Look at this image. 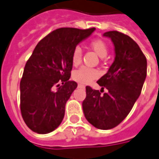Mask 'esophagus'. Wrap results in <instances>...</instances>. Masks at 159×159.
<instances>
[{"label": "esophagus", "mask_w": 159, "mask_h": 159, "mask_svg": "<svg viewBox=\"0 0 159 159\" xmlns=\"http://www.w3.org/2000/svg\"><path fill=\"white\" fill-rule=\"evenodd\" d=\"M78 87H80V88H84V84H78Z\"/></svg>", "instance_id": "1"}]
</instances>
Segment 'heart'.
Segmentation results:
<instances>
[{
	"instance_id": "1",
	"label": "heart",
	"mask_w": 159,
	"mask_h": 159,
	"mask_svg": "<svg viewBox=\"0 0 159 159\" xmlns=\"http://www.w3.org/2000/svg\"><path fill=\"white\" fill-rule=\"evenodd\" d=\"M90 46L100 58L106 57L108 53V46L103 40L96 39L90 43ZM72 63L74 66L79 65L82 61V50L80 47H75L72 53ZM100 73L94 68H90L86 66H82L73 73V78L82 84H88L92 80L99 77Z\"/></svg>"
}]
</instances>
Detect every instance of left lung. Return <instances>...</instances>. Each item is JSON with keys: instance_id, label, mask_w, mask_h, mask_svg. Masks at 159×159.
Returning a JSON list of instances; mask_svg holds the SVG:
<instances>
[{"instance_id": "1", "label": "left lung", "mask_w": 159, "mask_h": 159, "mask_svg": "<svg viewBox=\"0 0 159 159\" xmlns=\"http://www.w3.org/2000/svg\"><path fill=\"white\" fill-rule=\"evenodd\" d=\"M112 40L116 57L107 74L98 80L101 91L86 86L83 110L94 127L108 130L118 125L130 113L142 93L147 75V59L139 45L118 31L106 32ZM106 88L108 93H103Z\"/></svg>"}]
</instances>
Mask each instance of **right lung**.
<instances>
[{
    "instance_id": "add662e5",
    "label": "right lung",
    "mask_w": 159,
    "mask_h": 159,
    "mask_svg": "<svg viewBox=\"0 0 159 159\" xmlns=\"http://www.w3.org/2000/svg\"><path fill=\"white\" fill-rule=\"evenodd\" d=\"M94 30L59 28L34 48L20 81L21 115L33 132L49 134L61 124L66 101L77 87L75 82L69 81L73 51Z\"/></svg>"
}]
</instances>
